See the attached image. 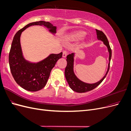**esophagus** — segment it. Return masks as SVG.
I'll use <instances>...</instances> for the list:
<instances>
[{
	"label": "esophagus",
	"mask_w": 131,
	"mask_h": 131,
	"mask_svg": "<svg viewBox=\"0 0 131 131\" xmlns=\"http://www.w3.org/2000/svg\"><path fill=\"white\" fill-rule=\"evenodd\" d=\"M67 54H68V52H67V51H64L63 52V55H62V56H63V57H66Z\"/></svg>",
	"instance_id": "1"
}]
</instances>
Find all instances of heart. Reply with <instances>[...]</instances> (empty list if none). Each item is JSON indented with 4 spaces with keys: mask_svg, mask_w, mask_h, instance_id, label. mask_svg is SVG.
<instances>
[{
    "mask_svg": "<svg viewBox=\"0 0 131 131\" xmlns=\"http://www.w3.org/2000/svg\"><path fill=\"white\" fill-rule=\"evenodd\" d=\"M85 33L83 31H77L69 36V39L72 40H81L85 37Z\"/></svg>",
    "mask_w": 131,
    "mask_h": 131,
    "instance_id": "obj_1",
    "label": "heart"
}]
</instances>
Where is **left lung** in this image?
<instances>
[{
    "label": "left lung",
    "instance_id": "left-lung-1",
    "mask_svg": "<svg viewBox=\"0 0 131 131\" xmlns=\"http://www.w3.org/2000/svg\"><path fill=\"white\" fill-rule=\"evenodd\" d=\"M96 30L97 32V39L98 40H101L102 41H103L104 44L107 46V47H108V50L109 52V63L108 64V70H107L105 76L103 77V78L100 81L92 84L85 83L79 80L74 74L73 71L74 54L73 53L68 54V56H67V65L65 69V77L66 78V80L70 86V88H71V89L75 91V92H77L78 93H85L93 90L94 89L97 88V87L103 81L104 78H105L107 74H108L109 72V70L110 68V62L111 60V58H112V49L110 48L108 39H107L104 33L102 31L99 30L98 29Z\"/></svg>",
    "mask_w": 131,
    "mask_h": 131
}]
</instances>
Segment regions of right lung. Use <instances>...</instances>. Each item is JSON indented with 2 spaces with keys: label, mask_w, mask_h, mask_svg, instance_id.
<instances>
[{
  "label": "right lung",
  "mask_w": 131,
  "mask_h": 131,
  "mask_svg": "<svg viewBox=\"0 0 131 131\" xmlns=\"http://www.w3.org/2000/svg\"><path fill=\"white\" fill-rule=\"evenodd\" d=\"M34 25L44 26L53 33L56 32V27L49 22L40 21L29 23L16 33L12 42L9 55L11 73L17 84L27 91L35 92L45 86L51 70L59 58L62 52L51 54L43 61L31 63L26 61L22 56L20 44V37L22 31L28 27Z\"/></svg>",
  "instance_id": "obj_1"
}]
</instances>
